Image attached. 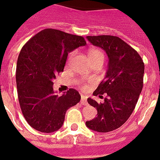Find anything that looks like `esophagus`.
I'll list each match as a JSON object with an SVG mask.
<instances>
[{"label": "esophagus", "instance_id": "34e87169", "mask_svg": "<svg viewBox=\"0 0 160 160\" xmlns=\"http://www.w3.org/2000/svg\"><path fill=\"white\" fill-rule=\"evenodd\" d=\"M81 102H82V104H83V105H87V104H88V102H87V98H86V97H85V96L82 95Z\"/></svg>", "mask_w": 160, "mask_h": 160}]
</instances>
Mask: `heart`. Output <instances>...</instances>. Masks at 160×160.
Listing matches in <instances>:
<instances>
[{"mask_svg":"<svg viewBox=\"0 0 160 160\" xmlns=\"http://www.w3.org/2000/svg\"><path fill=\"white\" fill-rule=\"evenodd\" d=\"M73 53L70 54V58L72 57ZM89 58L90 61H95V60H102L103 62L104 60V53L102 50L98 49H91L88 52ZM83 89L86 88V87H82Z\"/></svg>","mask_w":160,"mask_h":160,"instance_id":"obj_1","label":"heart"}]
</instances>
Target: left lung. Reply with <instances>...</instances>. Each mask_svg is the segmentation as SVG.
<instances>
[{
    "label": "left lung",
    "instance_id": "obj_1",
    "mask_svg": "<svg viewBox=\"0 0 160 160\" xmlns=\"http://www.w3.org/2000/svg\"><path fill=\"white\" fill-rule=\"evenodd\" d=\"M93 46L104 49L109 58L105 78L93 93L102 98L98 103L89 98L87 102L95 107L98 116L86 122L90 130L109 132L118 129L132 114L143 86L144 63L135 49L121 38L111 35L87 36Z\"/></svg>",
    "mask_w": 160,
    "mask_h": 160
}]
</instances>
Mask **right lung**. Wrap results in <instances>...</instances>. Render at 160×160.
Instances as JSON below:
<instances>
[{"mask_svg":"<svg viewBox=\"0 0 160 160\" xmlns=\"http://www.w3.org/2000/svg\"><path fill=\"white\" fill-rule=\"evenodd\" d=\"M86 45L83 37L46 29L22 47L16 70L18 100L25 120L37 131L60 129L66 111L81 99L74 89L55 95L53 81L64 70L68 53Z\"/></svg>","mask_w":160,"mask_h":160,"instance_id":"add662e5","label":"right lung"}]
</instances>
